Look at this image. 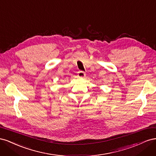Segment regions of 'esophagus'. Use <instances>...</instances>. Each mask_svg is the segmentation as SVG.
Listing matches in <instances>:
<instances>
[{
	"instance_id": "1",
	"label": "esophagus",
	"mask_w": 156,
	"mask_h": 156,
	"mask_svg": "<svg viewBox=\"0 0 156 156\" xmlns=\"http://www.w3.org/2000/svg\"><path fill=\"white\" fill-rule=\"evenodd\" d=\"M78 76L79 77H84L85 76V72H83V71H79L78 72Z\"/></svg>"
}]
</instances>
